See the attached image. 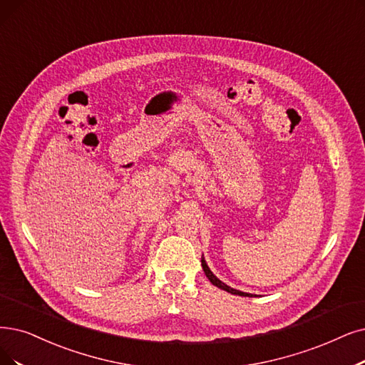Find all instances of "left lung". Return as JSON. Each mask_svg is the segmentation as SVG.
<instances>
[{"label":"left lung","mask_w":365,"mask_h":365,"mask_svg":"<svg viewBox=\"0 0 365 365\" xmlns=\"http://www.w3.org/2000/svg\"><path fill=\"white\" fill-rule=\"evenodd\" d=\"M202 268H203V272H205V275L208 277V280L214 284V286H217L218 289H223V290H226V292H229V294H232V295H240V297H255V295H252V294H245V292H241V290H237V289H232V287H229L227 284H225L223 282H220L217 279V277L210 271V268H208V265H207V262H205V259L202 257Z\"/></svg>","instance_id":"1"}]
</instances>
